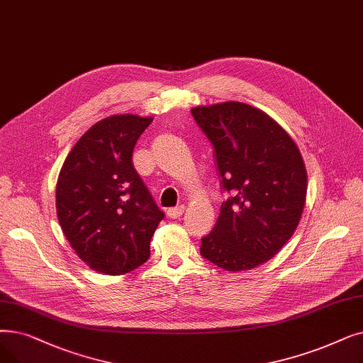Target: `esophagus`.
<instances>
[{
    "mask_svg": "<svg viewBox=\"0 0 363 363\" xmlns=\"http://www.w3.org/2000/svg\"><path fill=\"white\" fill-rule=\"evenodd\" d=\"M184 206H177V208H170L169 211H167V216L170 218V219H177V218H179L182 213H184Z\"/></svg>",
    "mask_w": 363,
    "mask_h": 363,
    "instance_id": "1",
    "label": "esophagus"
}]
</instances>
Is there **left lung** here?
Segmentation results:
<instances>
[{"instance_id": "left-lung-1", "label": "left lung", "mask_w": 363, "mask_h": 363, "mask_svg": "<svg viewBox=\"0 0 363 363\" xmlns=\"http://www.w3.org/2000/svg\"><path fill=\"white\" fill-rule=\"evenodd\" d=\"M191 114L215 148L220 204L200 254L227 272L257 269L295 233L306 206L307 170L291 135L261 109L243 102L194 106Z\"/></svg>"}]
</instances>
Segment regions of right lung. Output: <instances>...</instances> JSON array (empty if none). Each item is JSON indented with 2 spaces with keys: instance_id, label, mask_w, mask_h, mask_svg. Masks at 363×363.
<instances>
[{
  "instance_id": "add662e5",
  "label": "right lung",
  "mask_w": 363,
  "mask_h": 363,
  "mask_svg": "<svg viewBox=\"0 0 363 363\" xmlns=\"http://www.w3.org/2000/svg\"><path fill=\"white\" fill-rule=\"evenodd\" d=\"M151 121L116 114L94 123L59 172L60 228L78 258L98 273L118 276L143 265L164 218L132 162L138 139Z\"/></svg>"
}]
</instances>
